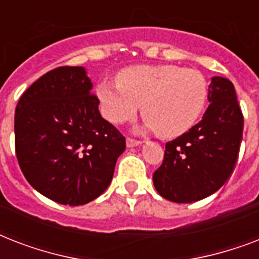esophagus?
Returning <instances> with one entry per match:
<instances>
[{
  "mask_svg": "<svg viewBox=\"0 0 259 259\" xmlns=\"http://www.w3.org/2000/svg\"><path fill=\"white\" fill-rule=\"evenodd\" d=\"M141 145V141H137V140H133V138H127L126 140V146L127 148H134V146Z\"/></svg>",
  "mask_w": 259,
  "mask_h": 259,
  "instance_id": "34e87169",
  "label": "esophagus"
}]
</instances>
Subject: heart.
Returning a JSON list of instances; mask_svg holds the SVG:
<instances>
[{
	"label": "heart",
	"mask_w": 259,
	"mask_h": 259,
	"mask_svg": "<svg viewBox=\"0 0 259 259\" xmlns=\"http://www.w3.org/2000/svg\"><path fill=\"white\" fill-rule=\"evenodd\" d=\"M97 97L103 117L111 123L132 121L142 105L144 129L176 138L201 117L208 84L199 71L175 64H142L118 72L117 84L99 83Z\"/></svg>",
	"instance_id": "obj_1"
}]
</instances>
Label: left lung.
Masks as SVG:
<instances>
[{"instance_id":"1","label":"left lung","mask_w":259,"mask_h":259,"mask_svg":"<svg viewBox=\"0 0 259 259\" xmlns=\"http://www.w3.org/2000/svg\"><path fill=\"white\" fill-rule=\"evenodd\" d=\"M208 102L197 125L165 144L164 161L153 173V184L166 200L192 203L212 195L237 164L243 115L233 83L212 76Z\"/></svg>"}]
</instances>
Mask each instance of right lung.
<instances>
[{
    "instance_id": "right-lung-1",
    "label": "right lung",
    "mask_w": 259,
    "mask_h": 259,
    "mask_svg": "<svg viewBox=\"0 0 259 259\" xmlns=\"http://www.w3.org/2000/svg\"><path fill=\"white\" fill-rule=\"evenodd\" d=\"M84 67H59L22 94L14 115L24 176L51 200L82 205L111 183L125 137L99 113Z\"/></svg>"
}]
</instances>
